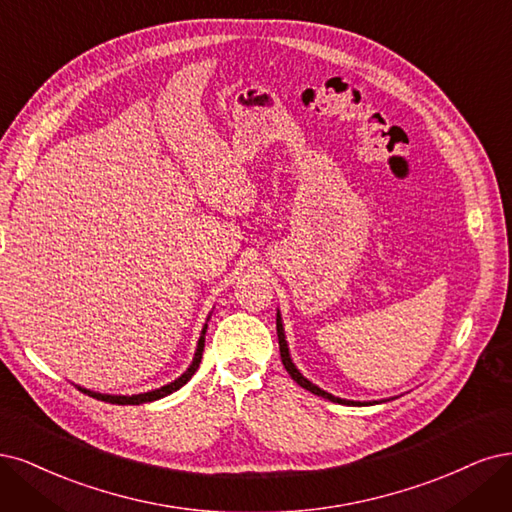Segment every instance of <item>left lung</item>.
Segmentation results:
<instances>
[{"label":"left lung","instance_id":"obj_1","mask_svg":"<svg viewBox=\"0 0 512 512\" xmlns=\"http://www.w3.org/2000/svg\"><path fill=\"white\" fill-rule=\"evenodd\" d=\"M276 334H278V346H280V359H283V366L291 374L295 383H298L304 389H308V391H312L315 395H321V398H325V400H332V402H338V404H361V402H346V400L334 398V395H329L327 391H323L317 385H312L310 381H306V378L298 372V368L293 366V361L289 357V349H287V340H285V332H283V323H280V315H276Z\"/></svg>","mask_w":512,"mask_h":512}]
</instances>
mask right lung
<instances>
[{
  "label": "right lung",
  "instance_id": "obj_1",
  "mask_svg": "<svg viewBox=\"0 0 512 512\" xmlns=\"http://www.w3.org/2000/svg\"><path fill=\"white\" fill-rule=\"evenodd\" d=\"M204 334H206V327L204 332L200 336V342H197V351H195V357H193V364L189 366V370L176 378L174 383L161 387V389H155V391H148V393H140V395H104V393H95V391H89V389H82L78 387L82 393L91 395V398L95 400H102V402H110V404H146V402H153V400H159V398H166V395H170L172 391L183 387L189 378L195 374V370L200 368V361H202V353H204Z\"/></svg>",
  "mask_w": 512,
  "mask_h": 512
}]
</instances>
